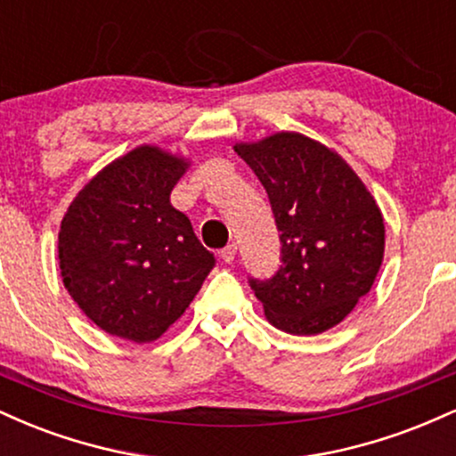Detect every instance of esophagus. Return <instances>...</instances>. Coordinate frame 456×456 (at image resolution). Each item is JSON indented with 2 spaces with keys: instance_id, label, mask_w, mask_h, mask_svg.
I'll use <instances>...</instances> for the list:
<instances>
[{
  "instance_id": "34e87169",
  "label": "esophagus",
  "mask_w": 456,
  "mask_h": 456,
  "mask_svg": "<svg viewBox=\"0 0 456 456\" xmlns=\"http://www.w3.org/2000/svg\"><path fill=\"white\" fill-rule=\"evenodd\" d=\"M235 253H238V244H235V242L227 244V246H224V248L221 250V259L224 261V264H232V261L235 259Z\"/></svg>"
}]
</instances>
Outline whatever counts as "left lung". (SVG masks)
<instances>
[{"label":"left lung","instance_id":"obj_1","mask_svg":"<svg viewBox=\"0 0 456 456\" xmlns=\"http://www.w3.org/2000/svg\"><path fill=\"white\" fill-rule=\"evenodd\" d=\"M235 151L268 192L281 265L250 279L272 326L319 334L366 296L384 259L386 229L373 195L337 151L300 133H276Z\"/></svg>","mask_w":456,"mask_h":456}]
</instances>
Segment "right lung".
<instances>
[{
    "mask_svg": "<svg viewBox=\"0 0 456 456\" xmlns=\"http://www.w3.org/2000/svg\"><path fill=\"white\" fill-rule=\"evenodd\" d=\"M188 162L139 145L94 175L57 238L64 287L104 332L134 343L182 317L216 257L199 242L171 191Z\"/></svg>",
    "mask_w": 456,
    "mask_h": 456,
    "instance_id": "1",
    "label": "right lung"
}]
</instances>
